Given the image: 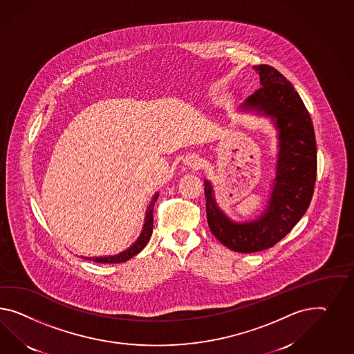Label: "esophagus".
Returning <instances> with one entry per match:
<instances>
[{
  "mask_svg": "<svg viewBox=\"0 0 354 354\" xmlns=\"http://www.w3.org/2000/svg\"><path fill=\"white\" fill-rule=\"evenodd\" d=\"M184 163L192 169H198L201 165V158L197 154H188L184 160Z\"/></svg>",
  "mask_w": 354,
  "mask_h": 354,
  "instance_id": "1",
  "label": "esophagus"
}]
</instances>
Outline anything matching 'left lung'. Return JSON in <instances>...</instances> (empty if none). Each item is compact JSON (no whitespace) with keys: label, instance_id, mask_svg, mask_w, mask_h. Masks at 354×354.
Instances as JSON below:
<instances>
[{"label":"left lung","instance_id":"left-lung-1","mask_svg":"<svg viewBox=\"0 0 354 354\" xmlns=\"http://www.w3.org/2000/svg\"><path fill=\"white\" fill-rule=\"evenodd\" d=\"M260 87L239 112L267 117L277 131L274 178L258 218L234 221L220 209L214 185L205 179L206 214L212 234L228 249L258 252L274 246L309 207L317 175V147L310 115L297 90L277 69L255 66Z\"/></svg>","mask_w":354,"mask_h":354}]
</instances>
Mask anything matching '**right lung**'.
<instances>
[{
	"label": "right lung",
	"instance_id": "add662e5",
	"mask_svg": "<svg viewBox=\"0 0 354 354\" xmlns=\"http://www.w3.org/2000/svg\"><path fill=\"white\" fill-rule=\"evenodd\" d=\"M158 192L154 193L152 200L149 202L147 211H145V218H144L143 230L140 232L139 237L136 239L134 243L127 248V249L115 254V255H105V257H95V258H87V257H81L82 259H87V260H93L95 263H103V264H115V263H124L130 259L135 257L136 254H139L142 250L145 248V245L148 243V241L151 239L153 232V207L154 203L158 198Z\"/></svg>",
	"mask_w": 354,
	"mask_h": 354
}]
</instances>
